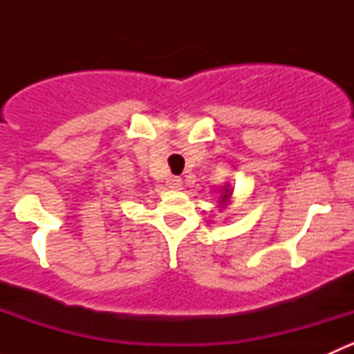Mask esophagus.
Wrapping results in <instances>:
<instances>
[{"label": "esophagus", "mask_w": 354, "mask_h": 354, "mask_svg": "<svg viewBox=\"0 0 354 354\" xmlns=\"http://www.w3.org/2000/svg\"><path fill=\"white\" fill-rule=\"evenodd\" d=\"M166 185L171 188V190H178V188L181 187V178H178V176H169V178H167Z\"/></svg>", "instance_id": "obj_1"}]
</instances>
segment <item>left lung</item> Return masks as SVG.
I'll return each mask as SVG.
<instances>
[{
    "mask_svg": "<svg viewBox=\"0 0 354 354\" xmlns=\"http://www.w3.org/2000/svg\"><path fill=\"white\" fill-rule=\"evenodd\" d=\"M231 200H233V188H231L230 183H226L223 188H221V197H219L221 209H226V207L231 203Z\"/></svg>",
    "mask_w": 354,
    "mask_h": 354,
    "instance_id": "1",
    "label": "left lung"
}]
</instances>
